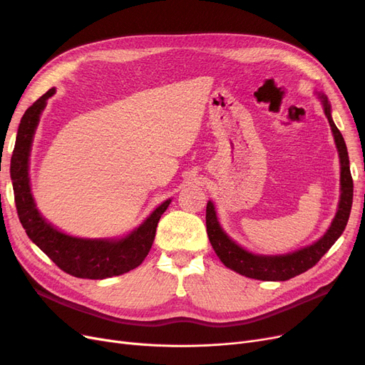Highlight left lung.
Returning <instances> with one entry per match:
<instances>
[{"mask_svg": "<svg viewBox=\"0 0 365 365\" xmlns=\"http://www.w3.org/2000/svg\"><path fill=\"white\" fill-rule=\"evenodd\" d=\"M319 97H322L324 114L334 132L341 163V196L338 212L322 239L317 240L312 245L289 254H283V256H256V254L248 252L247 250L239 247L235 240H231L225 235V231L219 225L213 202L208 201L207 204L205 224L210 244H212L217 257L227 268L245 275V277L263 282H284L295 277V275L306 272L307 269L315 267L319 259L338 240L347 225L353 202V180L350 173L349 153L346 141L342 138L339 129L335 126L332 115H330V103L327 102V97L323 94Z\"/></svg>", "mask_w": 365, "mask_h": 365, "instance_id": "8db88e82", "label": "left lung"}]
</instances>
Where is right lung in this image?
<instances>
[{"mask_svg":"<svg viewBox=\"0 0 365 365\" xmlns=\"http://www.w3.org/2000/svg\"><path fill=\"white\" fill-rule=\"evenodd\" d=\"M54 88L41 96L24 113L18 128L15 149L10 161L16 212L27 236L58 267L79 279L102 280L125 274L137 268L145 260L155 239V231L161 215L169 207L164 201L135 231L123 239H81L62 233L41 216L33 201L29 182V157L33 135L41 113L47 105Z\"/></svg>","mask_w":365,"mask_h":365,"instance_id":"add662e5","label":"right lung"}]
</instances>
